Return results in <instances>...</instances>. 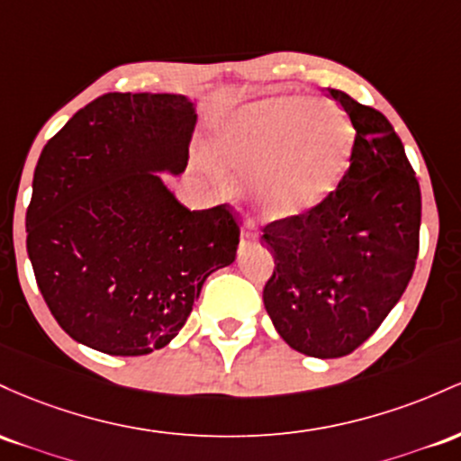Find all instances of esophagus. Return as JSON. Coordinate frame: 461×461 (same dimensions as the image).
<instances>
[{
  "label": "esophagus",
  "instance_id": "1",
  "mask_svg": "<svg viewBox=\"0 0 461 461\" xmlns=\"http://www.w3.org/2000/svg\"><path fill=\"white\" fill-rule=\"evenodd\" d=\"M252 241H257V232L250 226H244L241 229V244H252Z\"/></svg>",
  "mask_w": 461,
  "mask_h": 461
}]
</instances>
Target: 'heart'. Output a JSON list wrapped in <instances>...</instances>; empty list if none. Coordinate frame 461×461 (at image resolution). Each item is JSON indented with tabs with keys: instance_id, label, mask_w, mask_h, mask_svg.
Returning <instances> with one entry per match:
<instances>
[{
	"instance_id": "1",
	"label": "heart",
	"mask_w": 461,
	"mask_h": 461,
	"mask_svg": "<svg viewBox=\"0 0 461 461\" xmlns=\"http://www.w3.org/2000/svg\"><path fill=\"white\" fill-rule=\"evenodd\" d=\"M353 126L335 104L276 95L252 102L217 132L215 165L250 180L266 220H298L320 209L342 183Z\"/></svg>"
}]
</instances>
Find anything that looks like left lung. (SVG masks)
<instances>
[{
  "instance_id": "obj_1",
  "label": "left lung",
  "mask_w": 461,
  "mask_h": 461,
  "mask_svg": "<svg viewBox=\"0 0 461 461\" xmlns=\"http://www.w3.org/2000/svg\"><path fill=\"white\" fill-rule=\"evenodd\" d=\"M355 128L350 167L313 213L263 229L274 272L263 304L298 353L333 359L381 327L410 283L420 235V185L384 113L327 89Z\"/></svg>"
}]
</instances>
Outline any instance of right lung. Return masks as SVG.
Returning a JSON list of instances; mask_svg holds the SVG:
<instances>
[{
	"label": "right lung",
	"mask_w": 461,
	"mask_h": 461,
	"mask_svg": "<svg viewBox=\"0 0 461 461\" xmlns=\"http://www.w3.org/2000/svg\"><path fill=\"white\" fill-rule=\"evenodd\" d=\"M195 119L187 95L106 93L41 152L25 244L51 315L76 342L119 357L163 348L206 278L235 261L229 204L189 211L158 176L185 172Z\"/></svg>",
	"instance_id": "1"
}]
</instances>
